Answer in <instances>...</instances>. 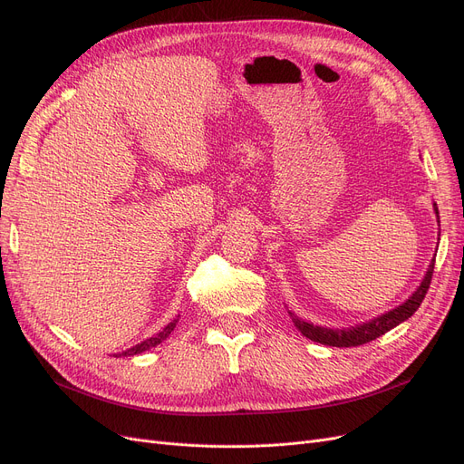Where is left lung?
I'll return each mask as SVG.
<instances>
[{"label":"left lung","instance_id":"1","mask_svg":"<svg viewBox=\"0 0 464 464\" xmlns=\"http://www.w3.org/2000/svg\"><path fill=\"white\" fill-rule=\"evenodd\" d=\"M434 211L438 213V208L434 204ZM440 218V217H438ZM440 223V220H438ZM432 272H434V260L429 266L427 274H425V279L421 281V285L417 286V291L399 307H394V310L372 319L364 324H359V326H353V328H347V330H333V328H321V326H314L312 323H305L302 321L300 317H296L295 314H291V319L295 323V326L300 330V333L310 338L317 343H324V345H333V347H357V345H362V343H368L372 340H376L380 336H383L385 333H389L391 328H394L396 324H401L402 321H406L408 317H411L417 307L421 305L429 286H430V281H432Z\"/></svg>","mask_w":464,"mask_h":464}]
</instances>
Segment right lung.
<instances>
[{
	"mask_svg": "<svg viewBox=\"0 0 464 464\" xmlns=\"http://www.w3.org/2000/svg\"><path fill=\"white\" fill-rule=\"evenodd\" d=\"M175 323L178 321H173V323H169L162 333H159L157 336L154 338H149V340H145V342H141V343H138L136 347H131V349H128V351H124L122 355H136V353H143V351H147V349H150V347H154V345H159L162 340H166L169 334H171V330L175 328Z\"/></svg>",
	"mask_w": 464,
	"mask_h": 464,
	"instance_id": "right-lung-1",
	"label": "right lung"
}]
</instances>
